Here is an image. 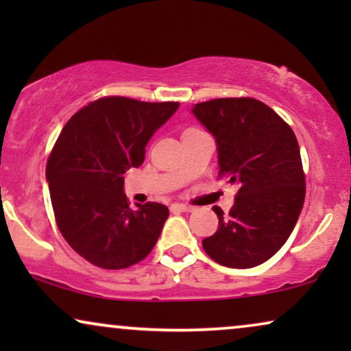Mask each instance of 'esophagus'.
Segmentation results:
<instances>
[{
    "label": "esophagus",
    "mask_w": 351,
    "mask_h": 351,
    "mask_svg": "<svg viewBox=\"0 0 351 351\" xmlns=\"http://www.w3.org/2000/svg\"><path fill=\"white\" fill-rule=\"evenodd\" d=\"M190 210H191V208H190V206H186V204H182V203L171 204V213H174V214H177V213H190Z\"/></svg>",
    "instance_id": "1"
}]
</instances>
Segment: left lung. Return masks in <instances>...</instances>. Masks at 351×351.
<instances>
[{
  "instance_id": "1",
  "label": "left lung",
  "mask_w": 351,
  "mask_h": 351,
  "mask_svg": "<svg viewBox=\"0 0 351 351\" xmlns=\"http://www.w3.org/2000/svg\"><path fill=\"white\" fill-rule=\"evenodd\" d=\"M191 112L215 138L219 176L238 186L228 215L214 208L219 228L203 239L204 251L223 267L261 265L287 241L304 206L295 134L268 105L251 97L214 99Z\"/></svg>"
}]
</instances>
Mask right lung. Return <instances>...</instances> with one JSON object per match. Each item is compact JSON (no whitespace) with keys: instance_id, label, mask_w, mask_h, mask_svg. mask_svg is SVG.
Listing matches in <instances>:
<instances>
[{"instance_id":"1","label":"right lung","mask_w":351,"mask_h":351,"mask_svg":"<svg viewBox=\"0 0 351 351\" xmlns=\"http://www.w3.org/2000/svg\"><path fill=\"white\" fill-rule=\"evenodd\" d=\"M177 108L179 102L104 97L62 129L46 166L52 209L65 241L93 265L131 267L160 238L169 209L160 203L129 208L124 174L142 165L148 141Z\"/></svg>"}]
</instances>
